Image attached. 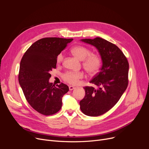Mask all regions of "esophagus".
Masks as SVG:
<instances>
[{
    "instance_id": "1",
    "label": "esophagus",
    "mask_w": 149,
    "mask_h": 149,
    "mask_svg": "<svg viewBox=\"0 0 149 149\" xmlns=\"http://www.w3.org/2000/svg\"><path fill=\"white\" fill-rule=\"evenodd\" d=\"M74 89H75V88L74 87V86H69V91H72V90H74Z\"/></svg>"
}]
</instances>
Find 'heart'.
I'll return each instance as SVG.
<instances>
[{
  "label": "heart",
  "instance_id": "1",
  "mask_svg": "<svg viewBox=\"0 0 149 149\" xmlns=\"http://www.w3.org/2000/svg\"><path fill=\"white\" fill-rule=\"evenodd\" d=\"M72 54L80 60H83V66L87 72L91 75L97 74L101 67V61L100 57L96 54H91V51L86 48L82 46H77L70 50ZM63 60V55L61 53L58 54L57 58V63H60ZM84 77L83 72L69 71L66 72L63 78L65 81L69 84H75L79 80Z\"/></svg>",
  "mask_w": 149,
  "mask_h": 149
}]
</instances>
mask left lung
Masks as SVG:
<instances>
[{
	"instance_id": "left-lung-1",
	"label": "left lung",
	"mask_w": 149,
	"mask_h": 149,
	"mask_svg": "<svg viewBox=\"0 0 149 149\" xmlns=\"http://www.w3.org/2000/svg\"><path fill=\"white\" fill-rule=\"evenodd\" d=\"M97 49L102 61L100 71L90 81L96 88L86 86L85 96L80 101L86 115L98 116L112 109L128 86L129 63L118 46L100 37L80 40Z\"/></svg>"
}]
</instances>
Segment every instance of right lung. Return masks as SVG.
<instances>
[{
	"label": "right lung",
	"mask_w": 149,
	"mask_h": 149,
	"mask_svg": "<svg viewBox=\"0 0 149 149\" xmlns=\"http://www.w3.org/2000/svg\"><path fill=\"white\" fill-rule=\"evenodd\" d=\"M73 38L46 37L34 42L21 60L19 82L24 95L34 109L45 115L58 112L62 97L69 91L66 84L49 83V72L56 68L57 58Z\"/></svg>",
	"instance_id": "right-lung-1"
}]
</instances>
